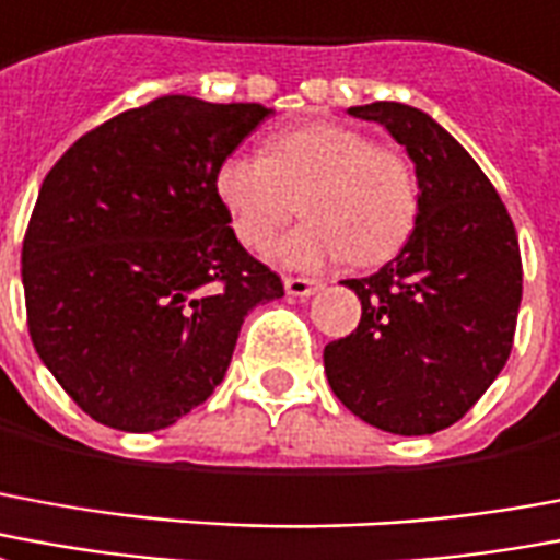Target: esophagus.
Returning a JSON list of instances; mask_svg holds the SVG:
<instances>
[{
	"label": "esophagus",
	"mask_w": 560,
	"mask_h": 560,
	"mask_svg": "<svg viewBox=\"0 0 560 560\" xmlns=\"http://www.w3.org/2000/svg\"><path fill=\"white\" fill-rule=\"evenodd\" d=\"M323 288V281L317 279H305V276H288L284 279V291L291 293V296H312Z\"/></svg>",
	"instance_id": "34e87169"
}]
</instances>
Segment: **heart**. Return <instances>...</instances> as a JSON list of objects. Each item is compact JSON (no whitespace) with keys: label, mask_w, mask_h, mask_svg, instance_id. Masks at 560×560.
<instances>
[{"label":"heart","mask_w":560,"mask_h":560,"mask_svg":"<svg viewBox=\"0 0 560 560\" xmlns=\"http://www.w3.org/2000/svg\"><path fill=\"white\" fill-rule=\"evenodd\" d=\"M217 196L252 252L276 240L302 198L308 222L276 248V258L296 269L347 258L359 267L383 264L407 243L418 213V180L407 153L332 121L276 132L267 156H225L217 168Z\"/></svg>","instance_id":"1"}]
</instances>
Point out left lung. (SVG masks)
<instances>
[{
  "instance_id": "8db88e82",
  "label": "left lung",
  "mask_w": 560,
  "mask_h": 560,
  "mask_svg": "<svg viewBox=\"0 0 560 560\" xmlns=\"http://www.w3.org/2000/svg\"><path fill=\"white\" fill-rule=\"evenodd\" d=\"M383 124L416 163L407 246L368 279H347L362 320L326 343L343 407L397 436L451 428L501 374L523 300V258L508 207L469 151L407 103L350 106Z\"/></svg>"
}]
</instances>
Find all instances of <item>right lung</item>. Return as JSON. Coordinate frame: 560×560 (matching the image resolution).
<instances>
[{
    "label": "right lung",
    "instance_id": "add662e5",
    "mask_svg": "<svg viewBox=\"0 0 560 560\" xmlns=\"http://www.w3.org/2000/svg\"><path fill=\"white\" fill-rule=\"evenodd\" d=\"M267 115L165 94L85 132L44 177L23 240L28 335L106 428L151 433L205 404L246 314L284 296L217 196L219 163Z\"/></svg>",
    "mask_w": 560,
    "mask_h": 560
}]
</instances>
